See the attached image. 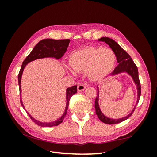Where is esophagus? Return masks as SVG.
I'll use <instances>...</instances> for the list:
<instances>
[{
    "instance_id": "esophagus-1",
    "label": "esophagus",
    "mask_w": 157,
    "mask_h": 157,
    "mask_svg": "<svg viewBox=\"0 0 157 157\" xmlns=\"http://www.w3.org/2000/svg\"><path fill=\"white\" fill-rule=\"evenodd\" d=\"M86 89V86L83 84H81V83H80V84L78 85V87H77V89H78V91H84Z\"/></svg>"
}]
</instances>
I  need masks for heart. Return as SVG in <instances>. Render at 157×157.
<instances>
[{
    "label": "heart",
    "instance_id": "1",
    "mask_svg": "<svg viewBox=\"0 0 157 157\" xmlns=\"http://www.w3.org/2000/svg\"><path fill=\"white\" fill-rule=\"evenodd\" d=\"M116 55L110 48L97 47L76 51L71 55L69 63L76 72H87L89 78L98 81L106 76L114 67ZM71 74L74 72L68 70Z\"/></svg>",
    "mask_w": 157,
    "mask_h": 157
}]
</instances>
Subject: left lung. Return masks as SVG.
Listing matches in <instances>:
<instances>
[{
    "instance_id": "left-lung-1",
    "label": "left lung",
    "mask_w": 157,
    "mask_h": 157,
    "mask_svg": "<svg viewBox=\"0 0 157 157\" xmlns=\"http://www.w3.org/2000/svg\"><path fill=\"white\" fill-rule=\"evenodd\" d=\"M98 40L102 42H105L106 44H108L109 47L112 49V51L114 52L116 56H117V62L119 63L118 66L115 68L111 74V76H114V75L119 74L121 73H126L129 76L132 77L133 81L136 86L137 90V101L136 104L135 105L134 108L132 111L129 114L126 116L125 117L121 118V119H111V118L107 117L105 116L102 111H101L99 105H98V98H99V91H98V87L97 86V96L96 97L95 99V109H96V113L97 115L98 119H99L102 122L107 124H119L120 122H122L124 120L127 119L129 118L132 115L133 112H134L135 108H136V105L138 104V102L139 101V98L141 96V84L140 81H139V73H138V68H137L136 64L134 63L133 60L129 55L117 44L115 40L111 39L110 38L107 37H102L98 39Z\"/></svg>"
}]
</instances>
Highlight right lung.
<instances>
[{"instance_id":"obj_1","label":"right lung","mask_w":157,"mask_h":157,"mask_svg":"<svg viewBox=\"0 0 157 157\" xmlns=\"http://www.w3.org/2000/svg\"><path fill=\"white\" fill-rule=\"evenodd\" d=\"M70 43L69 39H64V40H53V39H44L41 40L36 44V46L33 48V50L30 54L25 58V59L23 61L22 66H21L20 72L18 74V85H19V90H20V101L21 106L24 108L23 106L22 99H21V77H22V74L24 70L25 66L27 65L30 62L34 61V60L39 59H44V58H54L56 59H60L61 58L63 57L64 53H66V50H67L68 44ZM77 92V86H74L68 88L66 89V105L65 111L63 113V115L61 117L59 118L57 120L51 122H41L40 121H38L37 119H34L28 111L25 110L31 118L32 121L34 123L37 124V125L40 126H44V127H51V126H55L59 125L60 124L62 123L63 121L64 117L66 115V112H67L68 107V103H69L70 98L71 96L75 94Z\"/></svg>"}]
</instances>
